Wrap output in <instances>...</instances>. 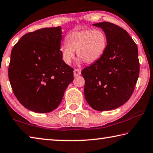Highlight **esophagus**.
<instances>
[{
    "label": "esophagus",
    "instance_id": "1",
    "mask_svg": "<svg viewBox=\"0 0 153 153\" xmlns=\"http://www.w3.org/2000/svg\"><path fill=\"white\" fill-rule=\"evenodd\" d=\"M81 74V71L79 69H74V76H80Z\"/></svg>",
    "mask_w": 153,
    "mask_h": 153
}]
</instances>
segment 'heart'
I'll return each mask as SVG.
<instances>
[{
  "label": "heart",
  "instance_id": "obj_1",
  "mask_svg": "<svg viewBox=\"0 0 153 153\" xmlns=\"http://www.w3.org/2000/svg\"><path fill=\"white\" fill-rule=\"evenodd\" d=\"M107 37L101 29H76L68 34L66 43L61 45L62 59L66 64H71L74 58V51L79 58V64L85 61L92 64L99 60L107 47Z\"/></svg>",
  "mask_w": 153,
  "mask_h": 153
}]
</instances>
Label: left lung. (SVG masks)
Returning <instances> with one entry per match:
<instances>
[{
  "mask_svg": "<svg viewBox=\"0 0 153 153\" xmlns=\"http://www.w3.org/2000/svg\"><path fill=\"white\" fill-rule=\"evenodd\" d=\"M103 29L107 47L101 57L82 70L87 102L97 111L116 109L127 102L140 71L137 45L124 29L109 22L93 24Z\"/></svg>",
  "mask_w": 153,
  "mask_h": 153,
  "instance_id": "8db88e82",
  "label": "left lung"
}]
</instances>
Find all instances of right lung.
Segmentation results:
<instances>
[{
    "label": "right lung",
    "mask_w": 153,
    "mask_h": 153,
    "mask_svg": "<svg viewBox=\"0 0 153 153\" xmlns=\"http://www.w3.org/2000/svg\"><path fill=\"white\" fill-rule=\"evenodd\" d=\"M61 27L43 28L26 33L10 53L9 79L13 93L25 108L49 113L57 108L73 68L64 62L60 48Z\"/></svg>",
    "instance_id": "add662e5"
}]
</instances>
